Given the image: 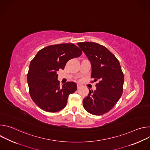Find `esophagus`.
I'll list each match as a JSON object with an SVG mask.
<instances>
[{
  "instance_id": "1",
  "label": "esophagus",
  "mask_w": 150,
  "mask_h": 150,
  "mask_svg": "<svg viewBox=\"0 0 150 150\" xmlns=\"http://www.w3.org/2000/svg\"><path fill=\"white\" fill-rule=\"evenodd\" d=\"M81 87H82V85H81V84H80L79 83H77V88H78V89L80 88Z\"/></svg>"
}]
</instances>
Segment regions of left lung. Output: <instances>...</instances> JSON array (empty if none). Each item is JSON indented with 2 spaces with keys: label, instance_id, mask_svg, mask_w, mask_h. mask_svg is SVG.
Masks as SVG:
<instances>
[{
  "label": "left lung",
  "instance_id": "obj_1",
  "mask_svg": "<svg viewBox=\"0 0 150 150\" xmlns=\"http://www.w3.org/2000/svg\"><path fill=\"white\" fill-rule=\"evenodd\" d=\"M78 46L90 61L91 78L97 89H89L88 96L82 102L88 113L102 115L109 112L120 98L123 90L124 76L120 63L115 56L105 47L94 42H78Z\"/></svg>",
  "mask_w": 150,
  "mask_h": 150
}]
</instances>
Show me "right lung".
<instances>
[{
	"instance_id": "right-lung-1",
	"label": "right lung",
	"mask_w": 150,
	"mask_h": 150,
	"mask_svg": "<svg viewBox=\"0 0 150 150\" xmlns=\"http://www.w3.org/2000/svg\"><path fill=\"white\" fill-rule=\"evenodd\" d=\"M82 53L72 43L54 45L40 50L31 61L27 74L29 93L40 109L54 113L66 106L69 95L76 90L77 85L68 82L60 87L57 72L64 69L70 59Z\"/></svg>"
}]
</instances>
